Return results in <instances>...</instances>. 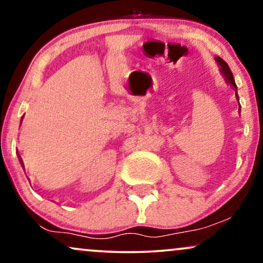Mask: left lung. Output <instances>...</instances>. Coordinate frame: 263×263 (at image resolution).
Masks as SVG:
<instances>
[{
    "label": "left lung",
    "mask_w": 263,
    "mask_h": 263,
    "mask_svg": "<svg viewBox=\"0 0 263 263\" xmlns=\"http://www.w3.org/2000/svg\"><path fill=\"white\" fill-rule=\"evenodd\" d=\"M215 61H216V64L219 65V69H220V72H221V74H222L223 78H225L226 83L230 84V85L232 86L233 89H234V91H236L237 101H238V102H239V97H238V93H237V85H236V82H234L233 74H232V72H231L229 65H227L226 62L223 61L221 58H219V56H216ZM239 113H240V106H239Z\"/></svg>",
    "instance_id": "8db88e82"
}]
</instances>
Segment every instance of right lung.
Instances as JSON below:
<instances>
[{
    "instance_id": "add662e5",
    "label": "right lung",
    "mask_w": 263,
    "mask_h": 263,
    "mask_svg": "<svg viewBox=\"0 0 263 263\" xmlns=\"http://www.w3.org/2000/svg\"><path fill=\"white\" fill-rule=\"evenodd\" d=\"M23 119H24V117L22 118V121H23ZM17 157H19V161H20V163H22V166L24 167V162H23V160H22V157H20V155H19V153H17ZM24 170H25V168H24Z\"/></svg>"
}]
</instances>
